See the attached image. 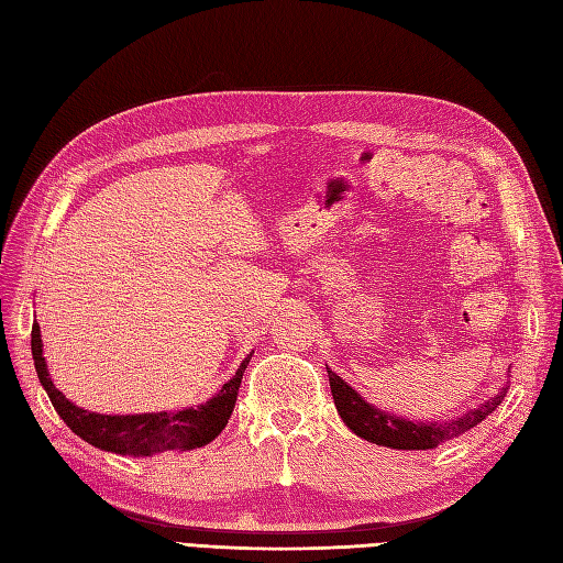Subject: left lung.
Returning <instances> with one entry per match:
<instances>
[{"mask_svg": "<svg viewBox=\"0 0 563 563\" xmlns=\"http://www.w3.org/2000/svg\"><path fill=\"white\" fill-rule=\"evenodd\" d=\"M512 371H507V378ZM329 383H331V395L338 408V416L343 418L347 428L371 444L387 446V449H397V451H428L437 449L444 441L457 439L460 434L470 432L476 428L486 416H490L496 408L503 404L509 380L496 391V395L488 397L484 404L476 408H470V411H463V416H457L446 422H430V420H408L404 416H397L391 411H383V408L368 404L360 391L352 389L343 378L338 376L329 368Z\"/></svg>", "mask_w": 563, "mask_h": 563, "instance_id": "8db88e82", "label": "left lung"}]
</instances>
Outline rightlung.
<instances>
[{"mask_svg": "<svg viewBox=\"0 0 563 563\" xmlns=\"http://www.w3.org/2000/svg\"><path fill=\"white\" fill-rule=\"evenodd\" d=\"M32 360H35L37 378L46 395L54 404L56 413L63 422L70 428L79 439L87 444L117 453V455H133V457H147L159 455L166 451H192L207 446L220 432L234 411L236 391H240L242 376L251 362V354L236 368L234 376L220 387L218 395H213L207 404H199L197 408H183V411H159V413H133V416H103L93 411H84L81 406L65 399L63 391L54 385L48 376L46 360H44V345L40 323H32Z\"/></svg>", "mask_w": 563, "mask_h": 563, "instance_id": "1", "label": "right lung"}]
</instances>
